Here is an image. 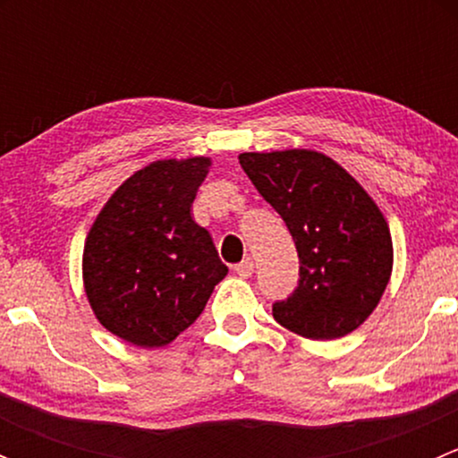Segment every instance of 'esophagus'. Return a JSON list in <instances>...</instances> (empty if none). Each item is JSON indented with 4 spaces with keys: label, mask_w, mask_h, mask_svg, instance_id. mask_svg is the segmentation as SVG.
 <instances>
[{
    "label": "esophagus",
    "mask_w": 458,
    "mask_h": 458,
    "mask_svg": "<svg viewBox=\"0 0 458 458\" xmlns=\"http://www.w3.org/2000/svg\"><path fill=\"white\" fill-rule=\"evenodd\" d=\"M234 272H237L239 276H243V279H248V276H252V272H255V261H252L250 257L243 259L242 263H237V266H234Z\"/></svg>",
    "instance_id": "1"
}]
</instances>
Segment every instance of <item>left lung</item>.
<instances>
[{"label": "left lung", "mask_w": 458, "mask_h": 458, "mask_svg": "<svg viewBox=\"0 0 458 458\" xmlns=\"http://www.w3.org/2000/svg\"><path fill=\"white\" fill-rule=\"evenodd\" d=\"M239 164L288 225L299 252V285L272 317L306 339L357 330L392 275L387 221L361 183L317 150L242 152Z\"/></svg>", "instance_id": "1"}]
</instances>
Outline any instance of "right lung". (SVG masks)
Segmentation results:
<instances>
[{"label": "right lung", "mask_w": 458, "mask_h": 458, "mask_svg": "<svg viewBox=\"0 0 458 458\" xmlns=\"http://www.w3.org/2000/svg\"><path fill=\"white\" fill-rule=\"evenodd\" d=\"M212 161L159 159L137 170L97 215L84 243V290L97 321L140 348H161L197 321L228 275L191 216Z\"/></svg>", "instance_id": "add662e5"}]
</instances>
